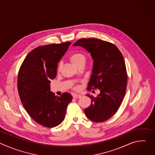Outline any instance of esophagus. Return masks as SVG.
<instances>
[{
  "mask_svg": "<svg viewBox=\"0 0 155 155\" xmlns=\"http://www.w3.org/2000/svg\"><path fill=\"white\" fill-rule=\"evenodd\" d=\"M81 97V95L80 94H73V97L75 99H79Z\"/></svg>",
  "mask_w": 155,
  "mask_h": 155,
  "instance_id": "obj_1",
  "label": "esophagus"
}]
</instances>
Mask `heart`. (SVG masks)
I'll use <instances>...</instances> for the list:
<instances>
[{
  "label": "heart",
  "instance_id": "1",
  "mask_svg": "<svg viewBox=\"0 0 155 155\" xmlns=\"http://www.w3.org/2000/svg\"><path fill=\"white\" fill-rule=\"evenodd\" d=\"M70 59H71V62H72V64L75 66H76L77 68H78V66H80L81 65L85 64L86 58L85 55L83 53H75L71 56ZM61 65H62V62H60L58 65V71L60 70V69L61 68Z\"/></svg>",
  "mask_w": 155,
  "mask_h": 155
}]
</instances>
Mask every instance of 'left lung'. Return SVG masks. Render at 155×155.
<instances>
[{
  "mask_svg": "<svg viewBox=\"0 0 155 155\" xmlns=\"http://www.w3.org/2000/svg\"><path fill=\"white\" fill-rule=\"evenodd\" d=\"M73 46H79L91 54L93 68L87 90L97 88V97L90 94L91 105L84 114L96 123L111 118L120 108L126 93L127 73L123 56L114 44L96 38H81Z\"/></svg>",
  "mask_w": 155,
  "mask_h": 155,
  "instance_id": "obj_1",
  "label": "left lung"
}]
</instances>
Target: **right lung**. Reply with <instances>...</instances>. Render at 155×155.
I'll list each match as a JSON object with an SVG mask.
<instances>
[{
    "mask_svg": "<svg viewBox=\"0 0 155 155\" xmlns=\"http://www.w3.org/2000/svg\"><path fill=\"white\" fill-rule=\"evenodd\" d=\"M71 43L38 47L26 57L18 73V90L21 101L30 117L37 123L54 127L65 118L72 101L70 93L60 97L50 91V80L56 77L58 64Z\"/></svg>",
    "mask_w": 155,
    "mask_h": 155,
    "instance_id": "add662e5",
    "label": "right lung"
}]
</instances>
